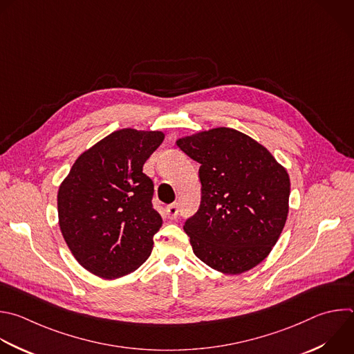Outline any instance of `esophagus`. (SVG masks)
I'll list each match as a JSON object with an SVG mask.
<instances>
[{"instance_id":"obj_1","label":"esophagus","mask_w":354,"mask_h":354,"mask_svg":"<svg viewBox=\"0 0 354 354\" xmlns=\"http://www.w3.org/2000/svg\"><path fill=\"white\" fill-rule=\"evenodd\" d=\"M165 212H167V216L169 218V219H175L176 218V215H178V212H179V209H178V204H171V205H168L167 208H165Z\"/></svg>"}]
</instances>
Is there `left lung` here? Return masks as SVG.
<instances>
[{
	"mask_svg": "<svg viewBox=\"0 0 354 354\" xmlns=\"http://www.w3.org/2000/svg\"><path fill=\"white\" fill-rule=\"evenodd\" d=\"M176 146L200 164L201 204L183 229L212 270L239 275L271 253L289 212V174L250 136L214 128Z\"/></svg>",
	"mask_w": 354,
	"mask_h": 354,
	"instance_id": "1",
	"label": "left lung"
}]
</instances>
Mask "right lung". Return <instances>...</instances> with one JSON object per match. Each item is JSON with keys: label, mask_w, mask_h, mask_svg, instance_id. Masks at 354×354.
Listing matches in <instances>:
<instances>
[{"label": "right lung", "mask_w": 354, "mask_h": 354, "mask_svg": "<svg viewBox=\"0 0 354 354\" xmlns=\"http://www.w3.org/2000/svg\"><path fill=\"white\" fill-rule=\"evenodd\" d=\"M164 138L160 131H115L83 151L59 185L61 233L93 275L121 278L150 257L162 219L153 208L154 185L143 165Z\"/></svg>", "instance_id": "obj_1"}]
</instances>
